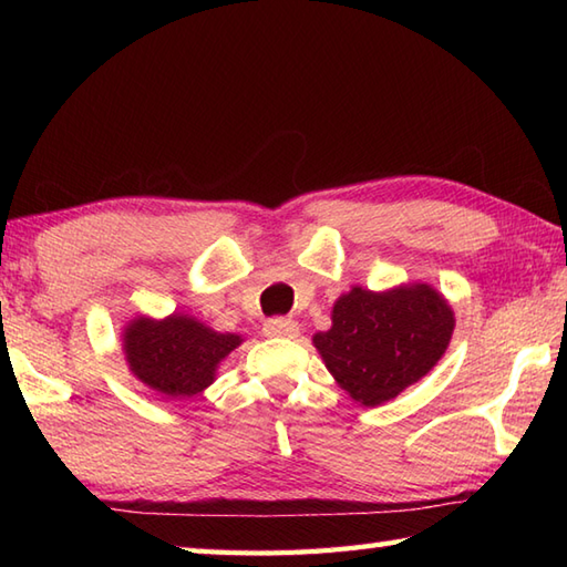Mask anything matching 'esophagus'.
<instances>
[{"instance_id": "obj_1", "label": "esophagus", "mask_w": 567, "mask_h": 567, "mask_svg": "<svg viewBox=\"0 0 567 567\" xmlns=\"http://www.w3.org/2000/svg\"><path fill=\"white\" fill-rule=\"evenodd\" d=\"M262 333L270 336V339H295V336L299 333V323L292 319H285V317H275V319L265 321Z\"/></svg>"}]
</instances>
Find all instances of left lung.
<instances>
[{
  "label": "left lung",
  "instance_id": "obj_1",
  "mask_svg": "<svg viewBox=\"0 0 567 567\" xmlns=\"http://www.w3.org/2000/svg\"><path fill=\"white\" fill-rule=\"evenodd\" d=\"M453 309L431 285L388 292L353 287L336 299L331 329L315 346L333 380L365 406L394 400L439 363L453 336Z\"/></svg>",
  "mask_w": 567,
  "mask_h": 567
}]
</instances>
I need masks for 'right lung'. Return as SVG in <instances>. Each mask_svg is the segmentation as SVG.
I'll use <instances>...</instances> for the list:
<instances>
[{
    "mask_svg": "<svg viewBox=\"0 0 567 567\" xmlns=\"http://www.w3.org/2000/svg\"><path fill=\"white\" fill-rule=\"evenodd\" d=\"M240 336L219 333L187 315L165 319L136 317L124 329L128 370L173 400L195 396L209 388L221 360L240 346Z\"/></svg>",
    "mask_w": 567,
    "mask_h": 567,
    "instance_id": "1",
    "label": "right lung"
}]
</instances>
